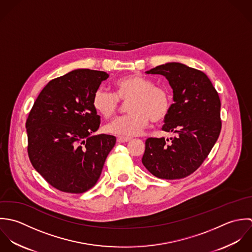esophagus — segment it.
Here are the masks:
<instances>
[{"instance_id": "obj_1", "label": "esophagus", "mask_w": 252, "mask_h": 252, "mask_svg": "<svg viewBox=\"0 0 252 252\" xmlns=\"http://www.w3.org/2000/svg\"><path fill=\"white\" fill-rule=\"evenodd\" d=\"M130 139H131L130 137H126V136H119V137L117 138V140H118L119 143H125V142L129 141Z\"/></svg>"}]
</instances>
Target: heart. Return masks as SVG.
<instances>
[{
    "instance_id": "1",
    "label": "heart",
    "mask_w": 252,
    "mask_h": 252,
    "mask_svg": "<svg viewBox=\"0 0 252 252\" xmlns=\"http://www.w3.org/2000/svg\"><path fill=\"white\" fill-rule=\"evenodd\" d=\"M115 94L98 88L93 95V107L104 119L112 118L120 107V100L131 99L127 115L122 116L105 126L108 133L122 136L141 134L153 122H160L169 114L172 106L170 91L163 86H155L151 80L139 75H129L119 79Z\"/></svg>"
}]
</instances>
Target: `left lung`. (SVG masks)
<instances>
[{
    "instance_id": "left-lung-1",
    "label": "left lung",
    "mask_w": 252,
    "mask_h": 252,
    "mask_svg": "<svg viewBox=\"0 0 252 252\" xmlns=\"http://www.w3.org/2000/svg\"><path fill=\"white\" fill-rule=\"evenodd\" d=\"M146 74L164 76L173 90L174 103L161 129L176 136L148 138L142 163L156 177L184 178L201 166L219 137L218 93L203 72L182 63L162 64Z\"/></svg>"
}]
</instances>
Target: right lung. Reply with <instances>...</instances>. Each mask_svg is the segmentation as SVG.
Segmentation results:
<instances>
[{"mask_svg":"<svg viewBox=\"0 0 252 252\" xmlns=\"http://www.w3.org/2000/svg\"><path fill=\"white\" fill-rule=\"evenodd\" d=\"M109 75L78 69L51 80L26 121L28 156L34 168L53 188L82 194L100 177L116 137L92 135L100 126L93 95Z\"/></svg>","mask_w":252,"mask_h":252,"instance_id":"right-lung-1","label":"right lung"}]
</instances>
